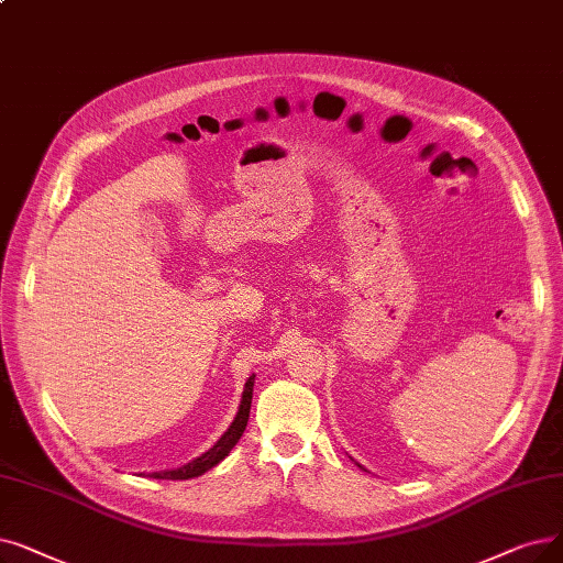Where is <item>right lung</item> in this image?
<instances>
[{
	"label": "right lung",
	"instance_id": "right-lung-1",
	"mask_svg": "<svg viewBox=\"0 0 563 563\" xmlns=\"http://www.w3.org/2000/svg\"><path fill=\"white\" fill-rule=\"evenodd\" d=\"M253 384H255V375L249 377L246 388H243L241 405H239V411H236V417H234L232 426L228 428V432H225L221 439H218V442H216L207 453H202L200 457H195L192 462L184 464V467H179V470L154 472L152 476H154V478H167V481H186V478L202 476L205 472H209L211 467H216V464L221 462V460L234 449V444L241 439L243 430H246L249 413H251V400H253Z\"/></svg>",
	"mask_w": 563,
	"mask_h": 563
}]
</instances>
